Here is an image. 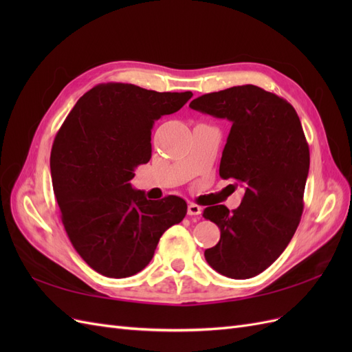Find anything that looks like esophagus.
Masks as SVG:
<instances>
[{
    "mask_svg": "<svg viewBox=\"0 0 352 352\" xmlns=\"http://www.w3.org/2000/svg\"><path fill=\"white\" fill-rule=\"evenodd\" d=\"M201 211H202V208L199 206L194 204V202H190V204L188 206V214L189 216H199Z\"/></svg>",
    "mask_w": 352,
    "mask_h": 352,
    "instance_id": "1",
    "label": "esophagus"
}]
</instances>
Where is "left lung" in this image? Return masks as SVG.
<instances>
[{
    "label": "left lung",
    "mask_w": 352,
    "mask_h": 352,
    "mask_svg": "<svg viewBox=\"0 0 352 352\" xmlns=\"http://www.w3.org/2000/svg\"><path fill=\"white\" fill-rule=\"evenodd\" d=\"M189 107L232 123L219 173L245 188L236 210L211 206L202 212L220 228L206 260L230 279L254 278L276 261L300 225L310 168L300 117L286 100L255 85L201 95Z\"/></svg>",
    "instance_id": "1"
}]
</instances>
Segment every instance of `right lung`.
<instances>
[{
  "label": "right lung",
  "instance_id": "obj_1",
  "mask_svg": "<svg viewBox=\"0 0 352 352\" xmlns=\"http://www.w3.org/2000/svg\"><path fill=\"white\" fill-rule=\"evenodd\" d=\"M192 92H157L101 83L74 105L52 144V188L67 236L89 267L129 278L151 261L163 233L186 216L175 195L144 197L129 180L151 158V129L180 110Z\"/></svg>",
  "mask_w": 352,
  "mask_h": 352
}]
</instances>
